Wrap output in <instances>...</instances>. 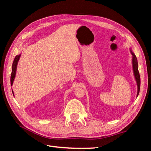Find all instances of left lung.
<instances>
[{
	"mask_svg": "<svg viewBox=\"0 0 151 151\" xmlns=\"http://www.w3.org/2000/svg\"><path fill=\"white\" fill-rule=\"evenodd\" d=\"M131 53L132 54V65H133V70L135 78L137 82V97L138 96L140 91V74L138 70V62L136 56L135 54L131 51Z\"/></svg>",
	"mask_w": 151,
	"mask_h": 151,
	"instance_id": "obj_1",
	"label": "left lung"
}]
</instances>
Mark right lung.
Here are the masks:
<instances>
[{"label": "right lung", "mask_w": 151, "mask_h": 151, "mask_svg": "<svg viewBox=\"0 0 151 151\" xmlns=\"http://www.w3.org/2000/svg\"><path fill=\"white\" fill-rule=\"evenodd\" d=\"M20 57H21V55H16L15 58H14V60L13 63H12V72H11V86L13 84V82H14V78H15L17 65V63H18V61H19V59ZM12 93H13V91H12Z\"/></svg>", "instance_id": "right-lung-1"}]
</instances>
